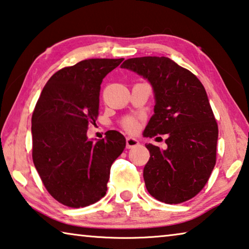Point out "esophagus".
I'll use <instances>...</instances> for the list:
<instances>
[{"label":"esophagus","mask_w":249,"mask_h":249,"mask_svg":"<svg viewBox=\"0 0 249 249\" xmlns=\"http://www.w3.org/2000/svg\"><path fill=\"white\" fill-rule=\"evenodd\" d=\"M137 145H139V141L137 140L133 139V137H127V139H126V147L127 148H133Z\"/></svg>","instance_id":"esophagus-1"}]
</instances>
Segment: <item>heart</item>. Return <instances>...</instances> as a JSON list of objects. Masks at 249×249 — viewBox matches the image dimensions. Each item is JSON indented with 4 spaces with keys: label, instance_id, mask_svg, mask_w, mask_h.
Listing matches in <instances>:
<instances>
[{
    "label": "heart",
    "instance_id": "b5f03b06",
    "mask_svg": "<svg viewBox=\"0 0 249 249\" xmlns=\"http://www.w3.org/2000/svg\"><path fill=\"white\" fill-rule=\"evenodd\" d=\"M121 125L128 133H135L140 128V121L134 116H126L122 120Z\"/></svg>",
    "mask_w": 249,
    "mask_h": 249
}]
</instances>
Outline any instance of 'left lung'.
Masks as SVG:
<instances>
[{"label": "left lung", "mask_w": 249, "mask_h": 249, "mask_svg": "<svg viewBox=\"0 0 249 249\" xmlns=\"http://www.w3.org/2000/svg\"><path fill=\"white\" fill-rule=\"evenodd\" d=\"M123 69L147 78L155 93L154 115L145 137L168 134L167 148L147 144L146 188L154 198L179 204L196 196L216 164L218 126L206 90L191 71L165 56L128 58Z\"/></svg>", "instance_id": "obj_1"}]
</instances>
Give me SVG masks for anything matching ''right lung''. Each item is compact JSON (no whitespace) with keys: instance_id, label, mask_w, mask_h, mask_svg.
<instances>
[{"instance_id":"obj_1","label":"right lung","mask_w":249,"mask_h":249,"mask_svg":"<svg viewBox=\"0 0 249 249\" xmlns=\"http://www.w3.org/2000/svg\"><path fill=\"white\" fill-rule=\"evenodd\" d=\"M124 58H89L53 74L32 115V159L50 195L65 206H89L104 197L110 166L126 146L125 137L108 131L88 140L98 116L103 78Z\"/></svg>"}]
</instances>
